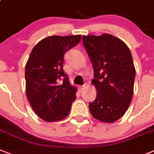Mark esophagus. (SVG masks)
Instances as JSON below:
<instances>
[{"label": "esophagus", "mask_w": 154, "mask_h": 154, "mask_svg": "<svg viewBox=\"0 0 154 154\" xmlns=\"http://www.w3.org/2000/svg\"><path fill=\"white\" fill-rule=\"evenodd\" d=\"M85 86H86V84H85V85H81V86L79 87V89L81 90V91H82V90H84V89H85Z\"/></svg>", "instance_id": "34e87169"}]
</instances>
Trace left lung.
<instances>
[{
	"label": "left lung",
	"mask_w": 154,
	"mask_h": 154,
	"mask_svg": "<svg viewBox=\"0 0 154 154\" xmlns=\"http://www.w3.org/2000/svg\"><path fill=\"white\" fill-rule=\"evenodd\" d=\"M83 45L92 63L96 98L89 103L93 117L112 123L125 113L131 102L135 69L130 49L121 40L104 33L83 36Z\"/></svg>",
	"instance_id": "8db88e82"
}]
</instances>
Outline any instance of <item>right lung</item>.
Here are the masks:
<instances>
[{
    "instance_id": "1",
    "label": "right lung",
    "mask_w": 154,
    "mask_h": 154,
    "mask_svg": "<svg viewBox=\"0 0 154 154\" xmlns=\"http://www.w3.org/2000/svg\"><path fill=\"white\" fill-rule=\"evenodd\" d=\"M81 35L51 36L34 46L26 65V96L38 117L48 122L67 117L77 88L63 71L64 55L79 43Z\"/></svg>"
}]
</instances>
